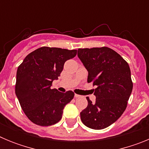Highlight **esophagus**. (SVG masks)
Segmentation results:
<instances>
[{"instance_id": "34e87169", "label": "esophagus", "mask_w": 149, "mask_h": 149, "mask_svg": "<svg viewBox=\"0 0 149 149\" xmlns=\"http://www.w3.org/2000/svg\"><path fill=\"white\" fill-rule=\"evenodd\" d=\"M81 95H77V94H74V98H81Z\"/></svg>"}]
</instances>
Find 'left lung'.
<instances>
[{"instance_id": "obj_1", "label": "left lung", "mask_w": 149, "mask_h": 149, "mask_svg": "<svg viewBox=\"0 0 149 149\" xmlns=\"http://www.w3.org/2000/svg\"><path fill=\"white\" fill-rule=\"evenodd\" d=\"M77 56L88 72L87 82H93L95 102L88 97L86 108L81 113L83 123L101 130L114 123L125 110L133 89L127 62L107 47L79 48Z\"/></svg>"}]
</instances>
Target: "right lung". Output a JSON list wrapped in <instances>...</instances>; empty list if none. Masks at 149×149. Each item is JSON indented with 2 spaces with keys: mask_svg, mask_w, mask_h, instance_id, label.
Listing matches in <instances>:
<instances>
[{
  "mask_svg": "<svg viewBox=\"0 0 149 149\" xmlns=\"http://www.w3.org/2000/svg\"><path fill=\"white\" fill-rule=\"evenodd\" d=\"M77 50L42 47L29 54L18 68L15 95L27 118L36 125L50 126L61 119L63 109L74 98L72 91L51 89L65 61Z\"/></svg>",
  "mask_w": 149,
  "mask_h": 149,
  "instance_id": "obj_1",
  "label": "right lung"
}]
</instances>
